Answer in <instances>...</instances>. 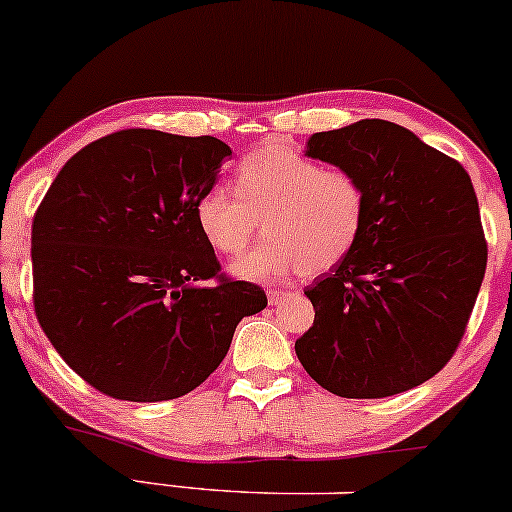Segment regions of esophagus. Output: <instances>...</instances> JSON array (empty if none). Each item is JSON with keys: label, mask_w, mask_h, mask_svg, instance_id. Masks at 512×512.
<instances>
[{"label": "esophagus", "mask_w": 512, "mask_h": 512, "mask_svg": "<svg viewBox=\"0 0 512 512\" xmlns=\"http://www.w3.org/2000/svg\"><path fill=\"white\" fill-rule=\"evenodd\" d=\"M288 293H291V291H283V288H269V291H267L269 305H279Z\"/></svg>", "instance_id": "obj_1"}]
</instances>
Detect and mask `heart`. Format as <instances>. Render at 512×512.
I'll use <instances>...</instances> for the list:
<instances>
[{
	"instance_id": "b5f03b06",
	"label": "heart",
	"mask_w": 512,
	"mask_h": 512,
	"mask_svg": "<svg viewBox=\"0 0 512 512\" xmlns=\"http://www.w3.org/2000/svg\"><path fill=\"white\" fill-rule=\"evenodd\" d=\"M365 214L360 178L286 145L250 152L236 166V193L209 188L195 207L202 238L226 257L248 248L262 219L267 236L233 264V274L245 281L281 279L295 269L322 274L336 267L355 248Z\"/></svg>"
}]
</instances>
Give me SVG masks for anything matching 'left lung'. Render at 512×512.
<instances>
[{
    "label": "left lung",
    "instance_id": "left-lung-1",
    "mask_svg": "<svg viewBox=\"0 0 512 512\" xmlns=\"http://www.w3.org/2000/svg\"><path fill=\"white\" fill-rule=\"evenodd\" d=\"M305 155L360 178L367 214L355 248L307 286L315 322L295 341L300 365L341 398L415 389L453 357L486 272L470 176L381 119L315 133Z\"/></svg>",
    "mask_w": 512,
    "mask_h": 512
}]
</instances>
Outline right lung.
Returning a JSON list of instances; mask_svg holds the SVG:
<instances>
[{
	"mask_svg": "<svg viewBox=\"0 0 512 512\" xmlns=\"http://www.w3.org/2000/svg\"><path fill=\"white\" fill-rule=\"evenodd\" d=\"M231 147L128 128L76 152L33 219V305L49 343L97 391L133 403L181 398L267 307L226 279L195 207ZM215 283H211V279Z\"/></svg>",
	"mask_w": 512,
	"mask_h": 512,
	"instance_id": "1",
	"label": "right lung"
}]
</instances>
